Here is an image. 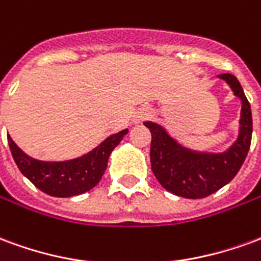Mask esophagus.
<instances>
[{
  "label": "esophagus",
  "instance_id": "34e87169",
  "mask_svg": "<svg viewBox=\"0 0 261 261\" xmlns=\"http://www.w3.org/2000/svg\"><path fill=\"white\" fill-rule=\"evenodd\" d=\"M148 116H149V113H148L147 110H145V112H140V113L136 116V121L137 123H141V121H144V120L147 119Z\"/></svg>",
  "mask_w": 261,
  "mask_h": 261
}]
</instances>
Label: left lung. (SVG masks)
Segmentation results:
<instances>
[{"instance_id": "left-lung-1", "label": "left lung", "mask_w": 261, "mask_h": 261, "mask_svg": "<svg viewBox=\"0 0 261 261\" xmlns=\"http://www.w3.org/2000/svg\"><path fill=\"white\" fill-rule=\"evenodd\" d=\"M242 100L239 136L225 152H198L185 148L152 121L144 124L151 131V169L164 189L185 198H204L228 185L246 159L252 142V110L239 81L232 74H221Z\"/></svg>"}]
</instances>
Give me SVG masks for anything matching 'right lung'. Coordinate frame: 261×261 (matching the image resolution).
Listing matches in <instances>:
<instances>
[{"label": "right lung", "mask_w": 261, "mask_h": 261, "mask_svg": "<svg viewBox=\"0 0 261 261\" xmlns=\"http://www.w3.org/2000/svg\"><path fill=\"white\" fill-rule=\"evenodd\" d=\"M128 130L108 137L91 152L64 162H44L28 156L8 136L15 164L35 186L53 197H72L89 192L102 179L110 153Z\"/></svg>", "instance_id": "1"}]
</instances>
